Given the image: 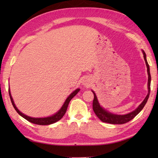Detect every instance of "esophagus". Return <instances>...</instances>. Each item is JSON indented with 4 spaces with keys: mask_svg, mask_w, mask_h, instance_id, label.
I'll use <instances>...</instances> for the list:
<instances>
[{
    "mask_svg": "<svg viewBox=\"0 0 158 158\" xmlns=\"http://www.w3.org/2000/svg\"><path fill=\"white\" fill-rule=\"evenodd\" d=\"M89 81H88V80L87 79H83V85H86V86H88V85H89Z\"/></svg>",
    "mask_w": 158,
    "mask_h": 158,
    "instance_id": "1",
    "label": "esophagus"
}]
</instances>
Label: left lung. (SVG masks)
<instances>
[{
    "instance_id": "obj_1",
    "label": "left lung",
    "mask_w": 158,
    "mask_h": 158,
    "mask_svg": "<svg viewBox=\"0 0 158 158\" xmlns=\"http://www.w3.org/2000/svg\"><path fill=\"white\" fill-rule=\"evenodd\" d=\"M143 57L144 59H145V61L146 63V65L147 67V73H148V94L146 96L145 100H143V102L140 104L138 108L135 109L134 111L131 112L128 114H126V115H115V114H112L108 111H106L104 109H102L99 103L98 102V100H97L96 96L95 93L92 91L94 93V100H93V110L94 111L96 116L98 117V118L102 121L103 122L105 123H109L111 124H123L127 122H130V120H132L134 117L136 116L141 111V110L143 109V107L145 106V104L147 102V100L149 98V94H150V85H151V75H150V71H149V66L148 64V62L147 61L146 59V54L144 51H143Z\"/></svg>"
}]
</instances>
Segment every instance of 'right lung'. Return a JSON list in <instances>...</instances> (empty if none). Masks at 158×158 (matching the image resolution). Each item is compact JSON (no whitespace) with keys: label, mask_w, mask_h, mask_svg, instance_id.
<instances>
[{"label":"right lung","mask_w":158,"mask_h":158,"mask_svg":"<svg viewBox=\"0 0 158 158\" xmlns=\"http://www.w3.org/2000/svg\"><path fill=\"white\" fill-rule=\"evenodd\" d=\"M79 89H77L76 90H75L72 94H70V96L67 98V99L66 100V101L64 104L63 106H62V108L60 109V110L58 113H56L55 115H53L51 117H44V118H34V117H28L27 115H24V114H23L22 113H21L19 111V110L17 109V107L15 106L14 102H13V100L11 97V92H10V90L9 89V96H10V99H11V101L12 105L14 107V109H15V110L18 113L19 115H21L23 118L26 119V120H28V122H31L32 123H35V124H37V125H49V124H52L55 123L56 122H58L60 119H61L62 118V117L64 115V114L66 112V110L67 108H68V106H69V104L70 101V100H71L74 96H75L77 93L79 92Z\"/></svg>","instance_id":"1"}]
</instances>
